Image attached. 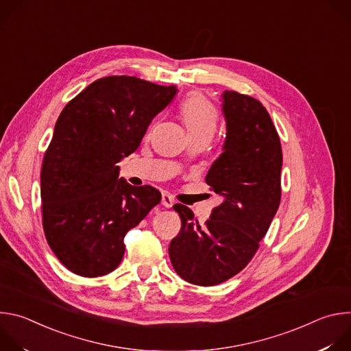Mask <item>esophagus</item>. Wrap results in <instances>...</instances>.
<instances>
[{"instance_id":"1","label":"esophagus","mask_w":351,"mask_h":351,"mask_svg":"<svg viewBox=\"0 0 351 351\" xmlns=\"http://www.w3.org/2000/svg\"><path fill=\"white\" fill-rule=\"evenodd\" d=\"M161 204H162L165 208H171V207L175 204V198H173L169 193H164V194H162V199H161Z\"/></svg>"}]
</instances>
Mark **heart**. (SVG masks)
<instances>
[{"label":"heart","mask_w":351,"mask_h":351,"mask_svg":"<svg viewBox=\"0 0 351 351\" xmlns=\"http://www.w3.org/2000/svg\"><path fill=\"white\" fill-rule=\"evenodd\" d=\"M180 115L189 138L211 140L214 137L219 122V112L203 94H190L180 106Z\"/></svg>","instance_id":"b5f03b06"}]
</instances>
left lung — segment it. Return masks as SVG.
I'll list each match as a JSON object with an SVG mask.
<instances>
[{"mask_svg":"<svg viewBox=\"0 0 351 351\" xmlns=\"http://www.w3.org/2000/svg\"><path fill=\"white\" fill-rule=\"evenodd\" d=\"M223 153L206 182L223 202L199 226L190 208L175 204L180 232L169 244L176 274L198 286L219 285L239 274L257 253L280 203L282 147L258 99L225 90Z\"/></svg>","mask_w":351,"mask_h":351,"instance_id":"left-lung-1","label":"left lung"}]
</instances>
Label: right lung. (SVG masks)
I'll return each mask as SVG.
<instances>
[{
    "label": "right lung",
    "instance_id": "obj_1",
    "mask_svg": "<svg viewBox=\"0 0 351 351\" xmlns=\"http://www.w3.org/2000/svg\"><path fill=\"white\" fill-rule=\"evenodd\" d=\"M176 91L134 76H107L62 110L44 154L40 191L48 245L73 274L112 272L125 254V234L161 202L156 187L119 179L117 164L136 152Z\"/></svg>",
    "mask_w": 351,
    "mask_h": 351
}]
</instances>
